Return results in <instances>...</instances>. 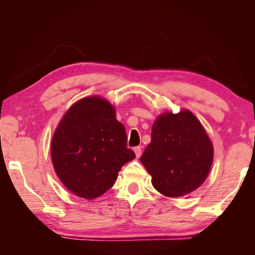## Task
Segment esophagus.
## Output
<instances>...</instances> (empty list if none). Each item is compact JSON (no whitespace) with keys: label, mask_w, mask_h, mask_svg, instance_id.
<instances>
[{"label":"esophagus","mask_w":255,"mask_h":255,"mask_svg":"<svg viewBox=\"0 0 255 255\" xmlns=\"http://www.w3.org/2000/svg\"><path fill=\"white\" fill-rule=\"evenodd\" d=\"M133 152H135V154H136V157L139 158L140 155H141V147H140V146H137V147L133 148Z\"/></svg>","instance_id":"34e87169"}]
</instances>
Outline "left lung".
Wrapping results in <instances>:
<instances>
[{
  "instance_id": "8db88e82",
  "label": "left lung",
  "mask_w": 255,
  "mask_h": 255,
  "mask_svg": "<svg viewBox=\"0 0 255 255\" xmlns=\"http://www.w3.org/2000/svg\"><path fill=\"white\" fill-rule=\"evenodd\" d=\"M213 158L214 148L204 127L192 112L182 110L156 119L140 162L158 192L181 197L204 183Z\"/></svg>"
}]
</instances>
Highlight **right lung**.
<instances>
[{
	"instance_id": "right-lung-1",
	"label": "right lung",
	"mask_w": 255,
	"mask_h": 255,
	"mask_svg": "<svg viewBox=\"0 0 255 255\" xmlns=\"http://www.w3.org/2000/svg\"><path fill=\"white\" fill-rule=\"evenodd\" d=\"M50 152L62 183L85 199L108 191L123 165L135 158L115 108L100 97L82 99L67 110L54 133Z\"/></svg>"
}]
</instances>
